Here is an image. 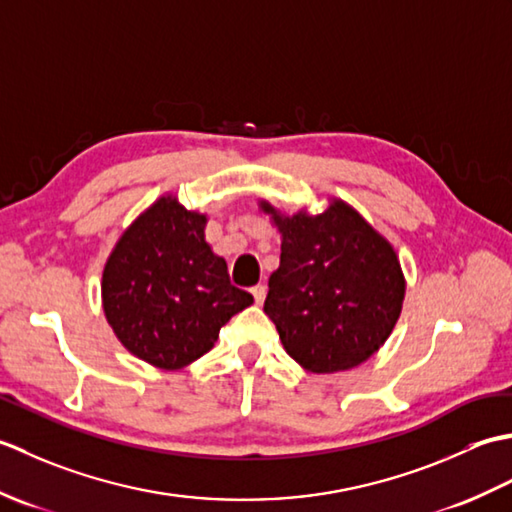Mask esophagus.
<instances>
[{
  "label": "esophagus",
  "instance_id": "obj_1",
  "mask_svg": "<svg viewBox=\"0 0 512 512\" xmlns=\"http://www.w3.org/2000/svg\"><path fill=\"white\" fill-rule=\"evenodd\" d=\"M250 292H253V297H255L257 303H264V299H266V286L259 284V286H255Z\"/></svg>",
  "mask_w": 512,
  "mask_h": 512
}]
</instances>
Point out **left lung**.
<instances>
[{
    "instance_id": "obj_1",
    "label": "left lung",
    "mask_w": 512,
    "mask_h": 512,
    "mask_svg": "<svg viewBox=\"0 0 512 512\" xmlns=\"http://www.w3.org/2000/svg\"><path fill=\"white\" fill-rule=\"evenodd\" d=\"M262 209L281 233L264 312L284 350L314 374L365 363L394 330L405 299L394 248L341 200L319 215L286 217L268 202Z\"/></svg>"
}]
</instances>
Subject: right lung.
I'll use <instances>...</instances> for the list:
<instances>
[{"mask_svg": "<svg viewBox=\"0 0 512 512\" xmlns=\"http://www.w3.org/2000/svg\"><path fill=\"white\" fill-rule=\"evenodd\" d=\"M206 215L165 195L118 239L103 270V310L129 352L180 369L211 350L220 328L253 303L204 239Z\"/></svg>", "mask_w": 512, "mask_h": 512, "instance_id": "1", "label": "right lung"}]
</instances>
